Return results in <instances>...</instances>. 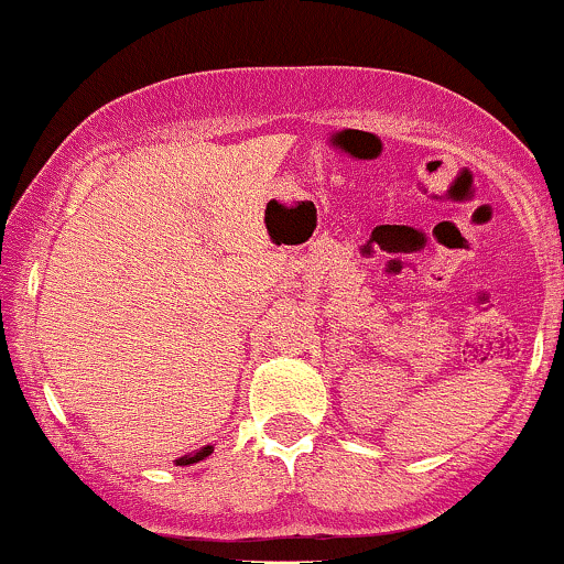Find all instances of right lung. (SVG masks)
<instances>
[{"instance_id": "obj_1", "label": "right lung", "mask_w": 564, "mask_h": 564, "mask_svg": "<svg viewBox=\"0 0 564 564\" xmlns=\"http://www.w3.org/2000/svg\"><path fill=\"white\" fill-rule=\"evenodd\" d=\"M212 453V445H206L204 451H198V453H191V456H183V458H177V467H187V464H196V462H200V458H206Z\"/></svg>"}]
</instances>
